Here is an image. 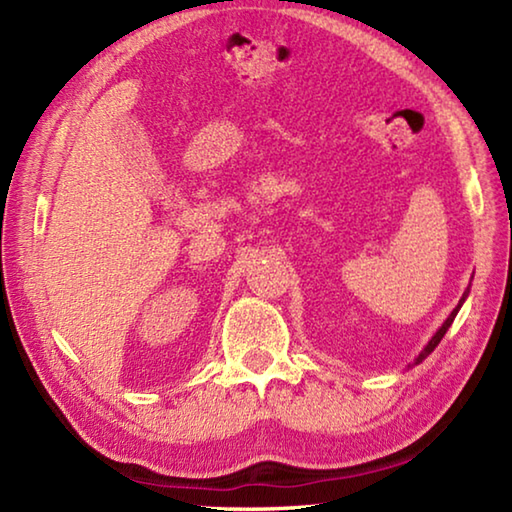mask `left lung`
Here are the masks:
<instances>
[{"instance_id": "1", "label": "left lung", "mask_w": 512, "mask_h": 512, "mask_svg": "<svg viewBox=\"0 0 512 512\" xmlns=\"http://www.w3.org/2000/svg\"><path fill=\"white\" fill-rule=\"evenodd\" d=\"M467 293H470V289H467V291L463 293V298H461V300H458V305H456V309L452 311V314H449V316H447V320H445V323H443V327H440V329H438V332L431 336V341H429L427 345H424V350L420 352V357H418V359H415V363H420L422 359H427V357H429V354H431L433 350H436V345H438L440 341H443V336L447 334V329H449V325H452V323H454V318H456V314H458V309H461V307H463V302H465V298H467Z\"/></svg>"}]
</instances>
